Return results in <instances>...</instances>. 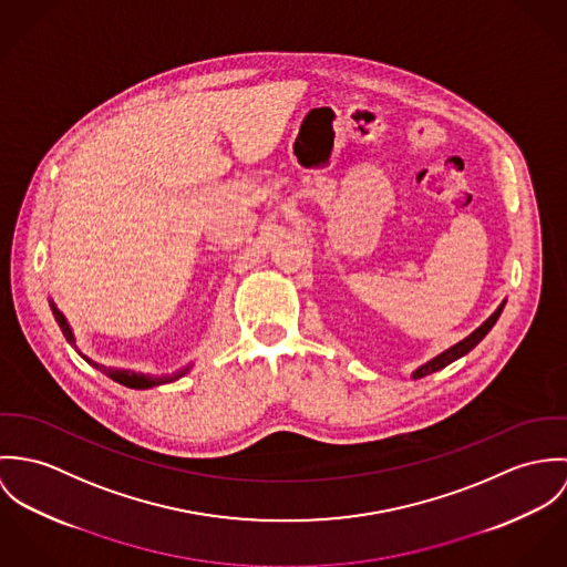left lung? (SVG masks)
Wrapping results in <instances>:
<instances>
[{
  "instance_id": "obj_1",
  "label": "left lung",
  "mask_w": 567,
  "mask_h": 567,
  "mask_svg": "<svg viewBox=\"0 0 567 567\" xmlns=\"http://www.w3.org/2000/svg\"><path fill=\"white\" fill-rule=\"evenodd\" d=\"M504 305H501L498 307V311L496 313L492 315L481 328H476L470 337H465L463 341H458L456 346H452L450 350H445L443 354H440L437 359H433L431 363H426V365H422L413 377L415 378H422V377H429V374H433V372H440L441 368H445V365H450L452 361H456V359H461L463 354H467L492 328H494V323L498 321V317H501V313H503Z\"/></svg>"
}]
</instances>
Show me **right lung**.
<instances>
[{
  "mask_svg": "<svg viewBox=\"0 0 567 567\" xmlns=\"http://www.w3.org/2000/svg\"><path fill=\"white\" fill-rule=\"evenodd\" d=\"M52 311H54V317H56V321H59V326L63 328L64 337L69 339V341H73V334H71V330H69V326H66V319H64L61 311L52 305ZM86 359V357H84ZM95 370H100V372H104L106 377L113 378L115 382H120V384H124V386H130V389H147V386H154V384H161V382H169V380H176V378L183 377L185 372H181V374H174V377H165V378H152V377H143V374H134V372H122V370H109V368H104V365H97V363H93L91 359H86Z\"/></svg>",
  "mask_w": 567,
  "mask_h": 567,
  "instance_id": "obj_1",
  "label": "right lung"
}]
</instances>
